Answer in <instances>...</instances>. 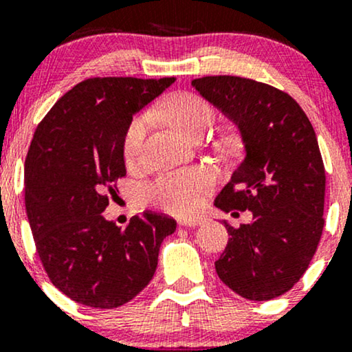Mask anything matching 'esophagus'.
<instances>
[{"label": "esophagus", "mask_w": 352, "mask_h": 352, "mask_svg": "<svg viewBox=\"0 0 352 352\" xmlns=\"http://www.w3.org/2000/svg\"><path fill=\"white\" fill-rule=\"evenodd\" d=\"M204 218L195 217V218H184V220H179L180 227H199V225L204 223Z\"/></svg>", "instance_id": "esophagus-1"}]
</instances>
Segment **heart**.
<instances>
[{
  "label": "heart",
  "mask_w": 352,
  "mask_h": 352,
  "mask_svg": "<svg viewBox=\"0 0 352 352\" xmlns=\"http://www.w3.org/2000/svg\"><path fill=\"white\" fill-rule=\"evenodd\" d=\"M153 114L162 117L172 127L190 139H199L213 122V107L207 99L195 92H175L165 98L153 109ZM147 114L135 116L127 124L122 137V155L125 162H135L140 147L148 131ZM215 187V177L208 170L173 172L159 177L144 187L145 200L155 207L172 213H193L204 204L205 197Z\"/></svg>",
  "instance_id": "obj_1"
}]
</instances>
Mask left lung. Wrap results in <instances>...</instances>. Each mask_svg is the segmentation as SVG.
Masks as SVG:
<instances>
[{
  "mask_svg": "<svg viewBox=\"0 0 352 352\" xmlns=\"http://www.w3.org/2000/svg\"><path fill=\"white\" fill-rule=\"evenodd\" d=\"M192 84L238 125L246 151L215 205L250 210L253 221L225 223L230 238L217 274L246 300H273L300 281L324 228L326 172L314 129L300 104L270 84L238 76Z\"/></svg>",
  "mask_w": 352,
  "mask_h": 352,
  "instance_id": "1",
  "label": "left lung"
}]
</instances>
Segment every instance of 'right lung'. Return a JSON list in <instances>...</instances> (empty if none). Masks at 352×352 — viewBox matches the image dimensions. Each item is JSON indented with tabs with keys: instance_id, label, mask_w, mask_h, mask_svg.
I'll return each instance as SVG.
<instances>
[{
	"instance_id": "1",
	"label": "right lung",
	"mask_w": 352,
	"mask_h": 352,
	"mask_svg": "<svg viewBox=\"0 0 352 352\" xmlns=\"http://www.w3.org/2000/svg\"><path fill=\"white\" fill-rule=\"evenodd\" d=\"M173 78H91L60 98L36 127L24 162V204L39 260L72 301L111 309L152 280L177 221L142 212L125 228L100 213L125 177L122 137L132 116Z\"/></svg>"
}]
</instances>
